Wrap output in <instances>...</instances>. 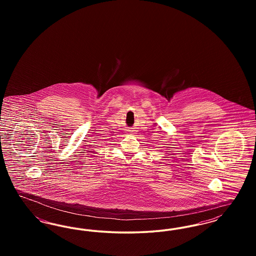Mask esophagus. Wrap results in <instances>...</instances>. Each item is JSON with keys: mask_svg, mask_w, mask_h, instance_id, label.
<instances>
[{"mask_svg": "<svg viewBox=\"0 0 256 256\" xmlns=\"http://www.w3.org/2000/svg\"><path fill=\"white\" fill-rule=\"evenodd\" d=\"M130 132H134V130H130Z\"/></svg>", "mask_w": 256, "mask_h": 256, "instance_id": "34e87169", "label": "esophagus"}]
</instances>
